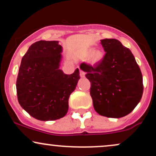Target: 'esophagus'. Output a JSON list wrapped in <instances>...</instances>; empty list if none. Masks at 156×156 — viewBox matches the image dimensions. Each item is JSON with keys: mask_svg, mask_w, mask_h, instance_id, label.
<instances>
[{"mask_svg": "<svg viewBox=\"0 0 156 156\" xmlns=\"http://www.w3.org/2000/svg\"><path fill=\"white\" fill-rule=\"evenodd\" d=\"M80 76L81 78H84L85 77V73L83 70H80Z\"/></svg>", "mask_w": 156, "mask_h": 156, "instance_id": "34e87169", "label": "esophagus"}]
</instances>
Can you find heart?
<instances>
[{
	"mask_svg": "<svg viewBox=\"0 0 156 156\" xmlns=\"http://www.w3.org/2000/svg\"><path fill=\"white\" fill-rule=\"evenodd\" d=\"M89 62L92 64H98L103 60L104 57V53L103 52L99 49H89L86 53V56H89Z\"/></svg>",
	"mask_w": 156,
	"mask_h": 156,
	"instance_id": "b5f03b06",
	"label": "heart"
}]
</instances>
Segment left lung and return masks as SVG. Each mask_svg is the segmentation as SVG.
<instances>
[{
  "label": "left lung",
  "instance_id": "1",
  "mask_svg": "<svg viewBox=\"0 0 156 156\" xmlns=\"http://www.w3.org/2000/svg\"><path fill=\"white\" fill-rule=\"evenodd\" d=\"M105 52L103 60L91 66L82 63L91 83L90 94L94 110L100 115L120 118L138 105L143 94V78L133 53L119 40L101 39Z\"/></svg>",
  "mask_w": 156,
  "mask_h": 156
}]
</instances>
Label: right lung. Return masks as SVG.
<instances>
[{
    "instance_id": "1",
    "label": "right lung",
    "mask_w": 156,
    "mask_h": 156,
    "mask_svg": "<svg viewBox=\"0 0 156 156\" xmlns=\"http://www.w3.org/2000/svg\"><path fill=\"white\" fill-rule=\"evenodd\" d=\"M62 47L58 41L32 44L23 55L16 83L18 102L31 117L52 121L67 114L69 95L80 79L79 69L67 75L59 69Z\"/></svg>"
}]
</instances>
